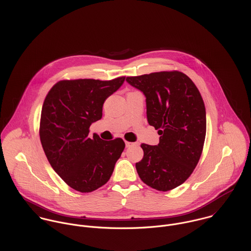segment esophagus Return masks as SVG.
<instances>
[{
	"label": "esophagus",
	"instance_id": "esophagus-1",
	"mask_svg": "<svg viewBox=\"0 0 251 251\" xmlns=\"http://www.w3.org/2000/svg\"><path fill=\"white\" fill-rule=\"evenodd\" d=\"M132 145H134V143H131V142H127V141L126 142V148H129V147H131Z\"/></svg>",
	"mask_w": 251,
	"mask_h": 251
}]
</instances>
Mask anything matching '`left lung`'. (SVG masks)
Masks as SVG:
<instances>
[{"label": "left lung", "mask_w": 251, "mask_h": 251, "mask_svg": "<svg viewBox=\"0 0 251 251\" xmlns=\"http://www.w3.org/2000/svg\"><path fill=\"white\" fill-rule=\"evenodd\" d=\"M126 82L143 93L148 123L160 135L156 146L141 145L137 173L149 186L171 190L188 179L200 159L207 126L203 99L182 72H153Z\"/></svg>", "instance_id": "obj_1"}]
</instances>
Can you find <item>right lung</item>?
<instances>
[{"instance_id":"add662e5","label":"right lung","mask_w":251,"mask_h":251,"mask_svg":"<svg viewBox=\"0 0 251 251\" xmlns=\"http://www.w3.org/2000/svg\"><path fill=\"white\" fill-rule=\"evenodd\" d=\"M125 79L63 80L44 100L39 126L43 151L54 171L77 191L92 192L105 184L126 147L121 138L89 137L91 125L102 117L105 100Z\"/></svg>"}]
</instances>
